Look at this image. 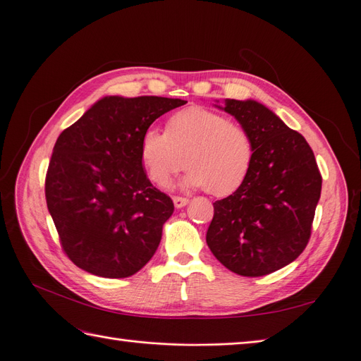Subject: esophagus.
Wrapping results in <instances>:
<instances>
[{
  "label": "esophagus",
  "mask_w": 361,
  "mask_h": 361,
  "mask_svg": "<svg viewBox=\"0 0 361 361\" xmlns=\"http://www.w3.org/2000/svg\"><path fill=\"white\" fill-rule=\"evenodd\" d=\"M173 203H174V206L178 207V209H180V207L187 206V204L190 203V200H188L187 197H178V195H174V197H173Z\"/></svg>",
  "instance_id": "obj_1"
}]
</instances>
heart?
I'll list each match as a JSON object with an SVG mask.
<instances>
[{
    "label": "heart",
    "mask_w": 361,
    "mask_h": 361,
    "mask_svg": "<svg viewBox=\"0 0 361 361\" xmlns=\"http://www.w3.org/2000/svg\"><path fill=\"white\" fill-rule=\"evenodd\" d=\"M140 159L147 178L158 187H166L187 164L183 188H206L223 197L245 182L255 146L247 130L226 116L191 106L169 118L166 133L157 128L145 130Z\"/></svg>",
    "instance_id": "obj_1"
}]
</instances>
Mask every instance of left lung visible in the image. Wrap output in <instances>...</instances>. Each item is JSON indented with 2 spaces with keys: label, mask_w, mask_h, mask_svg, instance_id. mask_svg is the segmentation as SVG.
Returning <instances> with one entry per match:
<instances>
[{
  "label": "left lung",
  "mask_w": 361,
  "mask_h": 361,
  "mask_svg": "<svg viewBox=\"0 0 361 361\" xmlns=\"http://www.w3.org/2000/svg\"><path fill=\"white\" fill-rule=\"evenodd\" d=\"M218 102L250 134L255 159L241 187L214 203L206 243L235 274L267 276L307 245L322 178L305 138L268 106L253 99Z\"/></svg>",
  "instance_id": "8db88e82"
}]
</instances>
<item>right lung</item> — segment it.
Segmentation results:
<instances>
[{
	"mask_svg": "<svg viewBox=\"0 0 361 361\" xmlns=\"http://www.w3.org/2000/svg\"><path fill=\"white\" fill-rule=\"evenodd\" d=\"M187 101L104 96L56 141L45 195L63 250L105 279L134 276L155 255L174 206L150 183L141 135Z\"/></svg>",
	"mask_w": 361,
	"mask_h": 361,
	"instance_id": "right-lung-1",
	"label": "right lung"
}]
</instances>
